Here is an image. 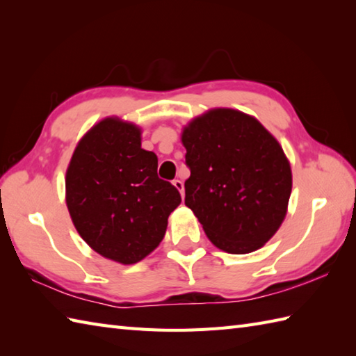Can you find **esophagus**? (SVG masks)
Wrapping results in <instances>:
<instances>
[{
	"label": "esophagus",
	"mask_w": 356,
	"mask_h": 356,
	"mask_svg": "<svg viewBox=\"0 0 356 356\" xmlns=\"http://www.w3.org/2000/svg\"><path fill=\"white\" fill-rule=\"evenodd\" d=\"M172 185L177 188L179 193H180V195H182V197H184V194H185V186H184V182H182V180L176 179V180H174V182H172Z\"/></svg>",
	"instance_id": "esophagus-1"
}]
</instances>
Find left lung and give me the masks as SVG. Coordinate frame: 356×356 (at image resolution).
I'll return each instance as SVG.
<instances>
[{"instance_id":"8db88e82","label":"left lung","mask_w":356,"mask_h":356,"mask_svg":"<svg viewBox=\"0 0 356 356\" xmlns=\"http://www.w3.org/2000/svg\"><path fill=\"white\" fill-rule=\"evenodd\" d=\"M191 176L185 205L211 243L249 254L274 237L292 191V171L278 140L255 118L213 108L184 127Z\"/></svg>"}]
</instances>
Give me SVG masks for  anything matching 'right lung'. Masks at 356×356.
Listing matches in <instances>:
<instances>
[{"mask_svg":"<svg viewBox=\"0 0 356 356\" xmlns=\"http://www.w3.org/2000/svg\"><path fill=\"white\" fill-rule=\"evenodd\" d=\"M140 127L105 118L82 136L65 172V203L86 243L120 264L161 243L182 199L157 177V156L140 145Z\"/></svg>","mask_w":356,"mask_h":356,"instance_id":"1","label":"right lung"}]
</instances>
